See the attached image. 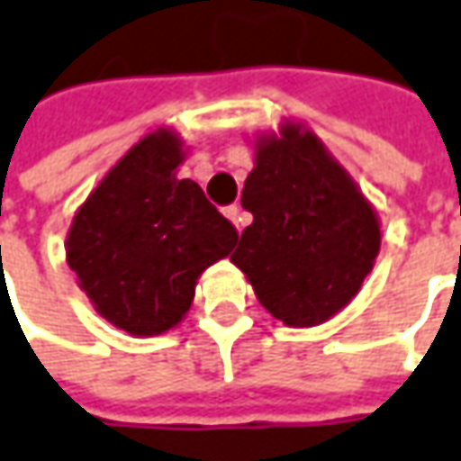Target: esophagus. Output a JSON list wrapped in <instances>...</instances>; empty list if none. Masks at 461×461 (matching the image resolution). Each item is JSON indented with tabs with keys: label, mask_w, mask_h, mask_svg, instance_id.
Here are the masks:
<instances>
[{
	"label": "esophagus",
	"mask_w": 461,
	"mask_h": 461,
	"mask_svg": "<svg viewBox=\"0 0 461 461\" xmlns=\"http://www.w3.org/2000/svg\"><path fill=\"white\" fill-rule=\"evenodd\" d=\"M224 214H227V219H230V221L234 224V227H237V230H245L247 221H249L245 212H242V209H240L237 203H234V206H227V209H224Z\"/></svg>",
	"instance_id": "esophagus-1"
}]
</instances>
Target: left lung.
I'll list each match as a JSON object with an SVG mask.
<instances>
[{
    "mask_svg": "<svg viewBox=\"0 0 461 461\" xmlns=\"http://www.w3.org/2000/svg\"><path fill=\"white\" fill-rule=\"evenodd\" d=\"M242 206L252 224L231 262L283 324H324L359 294L380 252V221L311 130L283 122L280 135H260Z\"/></svg>",
    "mask_w": 461,
    "mask_h": 461,
    "instance_id": "left-lung-1",
    "label": "left lung"
}]
</instances>
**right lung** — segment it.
Wrapping results in <instances>:
<instances>
[{
    "instance_id": "add662e5",
    "label": "right lung",
    "mask_w": 461,
    "mask_h": 461,
    "mask_svg": "<svg viewBox=\"0 0 461 461\" xmlns=\"http://www.w3.org/2000/svg\"><path fill=\"white\" fill-rule=\"evenodd\" d=\"M183 142L158 130L132 145L73 216L66 260L109 324L155 337L181 324L199 276L237 242L199 183L178 178Z\"/></svg>"
}]
</instances>
